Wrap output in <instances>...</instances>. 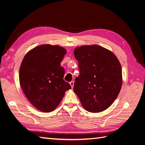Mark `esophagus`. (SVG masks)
I'll return each instance as SVG.
<instances>
[{"label": "esophagus", "instance_id": "34e87169", "mask_svg": "<svg viewBox=\"0 0 145 145\" xmlns=\"http://www.w3.org/2000/svg\"><path fill=\"white\" fill-rule=\"evenodd\" d=\"M69 84H70V85L71 86V87H72V88H73V86H74V81H71V82H69Z\"/></svg>", "mask_w": 145, "mask_h": 145}]
</instances>
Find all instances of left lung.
I'll use <instances>...</instances> for the list:
<instances>
[{
	"instance_id": "left-lung-1",
	"label": "left lung",
	"mask_w": 145,
	"mask_h": 145,
	"mask_svg": "<svg viewBox=\"0 0 145 145\" xmlns=\"http://www.w3.org/2000/svg\"><path fill=\"white\" fill-rule=\"evenodd\" d=\"M74 54L80 70L74 82V93L86 111L105 110L114 102L121 89L119 61L111 51L97 45L77 47Z\"/></svg>"
}]
</instances>
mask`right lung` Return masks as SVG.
<instances>
[{"mask_svg":"<svg viewBox=\"0 0 145 145\" xmlns=\"http://www.w3.org/2000/svg\"><path fill=\"white\" fill-rule=\"evenodd\" d=\"M67 50L58 45H42L25 55L19 70V81L26 97L33 106L43 112L54 111L71 88L63 79L61 67Z\"/></svg>","mask_w":145,"mask_h":145,"instance_id":"add662e5","label":"right lung"}]
</instances>
